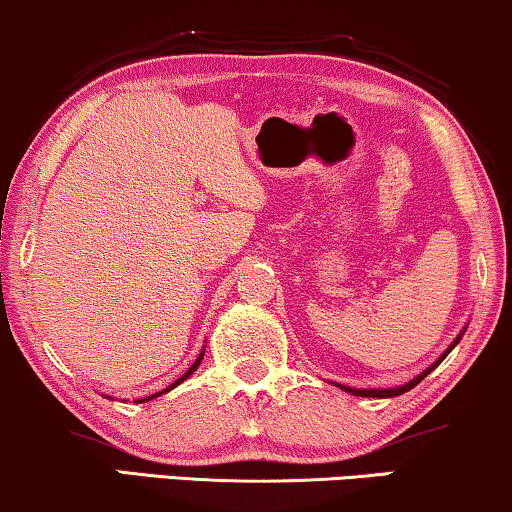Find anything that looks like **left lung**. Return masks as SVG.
<instances>
[{
  "instance_id": "1",
  "label": "left lung",
  "mask_w": 512,
  "mask_h": 512,
  "mask_svg": "<svg viewBox=\"0 0 512 512\" xmlns=\"http://www.w3.org/2000/svg\"><path fill=\"white\" fill-rule=\"evenodd\" d=\"M464 333H466V326H464V331H461V333L457 335V338H454V340H452V345H450V347H447V349H445V352L438 356V359H436V363H431V366H429V368H426V370H424V373H419L417 377H412V380H410V382H405V384H401V387H389V389H354V387H345V384H338V387H340L342 391H347V394H354V396H366V398H394V396H401V394H405V391L415 389V387H417V384H419V382H422V380H424V377H426V375H429L433 368H438V366H440V363H443V359H445V356H447V354H450V352H452V349L459 345L461 335H464Z\"/></svg>"
}]
</instances>
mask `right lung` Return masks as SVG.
Wrapping results in <instances>:
<instances>
[{
	"label": "right lung",
	"mask_w": 512,
	"mask_h": 512,
	"mask_svg": "<svg viewBox=\"0 0 512 512\" xmlns=\"http://www.w3.org/2000/svg\"><path fill=\"white\" fill-rule=\"evenodd\" d=\"M202 356H205V349H202V352L198 354V359H195V363H193V366H191V368H188V370H186V373L179 377V380H174V382L170 384V387H165L163 391H158V394H153V396H146V398H139V401H137V403H146V401H151V398H158V396H163V394H167V391H172L174 387H179V384H181V382H184V380H188V377H191V375L195 373V370H198V366H200V361H202ZM107 398H109V396H107Z\"/></svg>",
	"instance_id": "add662e5"
}]
</instances>
